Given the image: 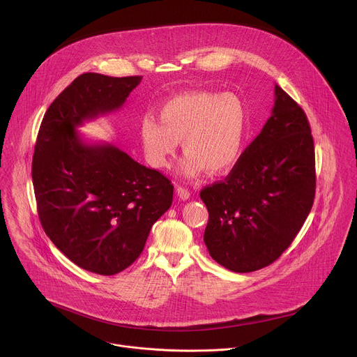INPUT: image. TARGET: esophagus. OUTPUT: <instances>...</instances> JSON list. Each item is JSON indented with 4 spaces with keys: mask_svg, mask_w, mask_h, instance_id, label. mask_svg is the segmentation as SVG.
<instances>
[{
    "mask_svg": "<svg viewBox=\"0 0 357 357\" xmlns=\"http://www.w3.org/2000/svg\"><path fill=\"white\" fill-rule=\"evenodd\" d=\"M176 195H178L182 200H186V199L190 197L189 189H186V188H183V186H178V188H176Z\"/></svg>",
    "mask_w": 357,
    "mask_h": 357,
    "instance_id": "obj_1",
    "label": "esophagus"
}]
</instances>
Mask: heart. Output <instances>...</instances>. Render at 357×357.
<instances>
[{
  "instance_id": "obj_1",
  "label": "heart",
  "mask_w": 357,
  "mask_h": 357,
  "mask_svg": "<svg viewBox=\"0 0 357 357\" xmlns=\"http://www.w3.org/2000/svg\"><path fill=\"white\" fill-rule=\"evenodd\" d=\"M160 121L145 116L139 139L151 167L167 169L179 141L185 158L181 174L195 178L205 169L222 174L238 160L247 128V112L238 96L195 90L171 97L158 110Z\"/></svg>"
}]
</instances>
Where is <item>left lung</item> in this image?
Here are the masks:
<instances>
[{"label": "left lung", "mask_w": 357, "mask_h": 357, "mask_svg": "<svg viewBox=\"0 0 357 357\" xmlns=\"http://www.w3.org/2000/svg\"><path fill=\"white\" fill-rule=\"evenodd\" d=\"M261 132L222 182L203 188L209 212L203 240L234 273L274 263L307 220L315 197V148L307 114L278 86Z\"/></svg>", "instance_id": "1"}]
</instances>
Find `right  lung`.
<instances>
[{"instance_id":"add662e5","label":"right lung","mask_w":357,"mask_h":357,"mask_svg":"<svg viewBox=\"0 0 357 357\" xmlns=\"http://www.w3.org/2000/svg\"><path fill=\"white\" fill-rule=\"evenodd\" d=\"M141 76L83 73L46 110L32 160V182L46 236L83 270L114 275L144 250L172 205L174 185L113 144H89L76 128L119 110Z\"/></svg>"}]
</instances>
